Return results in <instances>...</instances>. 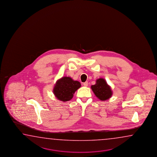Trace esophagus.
<instances>
[{
	"instance_id": "34e87169",
	"label": "esophagus",
	"mask_w": 157,
	"mask_h": 157,
	"mask_svg": "<svg viewBox=\"0 0 157 157\" xmlns=\"http://www.w3.org/2000/svg\"><path fill=\"white\" fill-rule=\"evenodd\" d=\"M83 86H88V82H87V81H86V82H84V83H83Z\"/></svg>"
}]
</instances>
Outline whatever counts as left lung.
<instances>
[{"label":"left lung","instance_id":"8db88e82","mask_svg":"<svg viewBox=\"0 0 157 157\" xmlns=\"http://www.w3.org/2000/svg\"><path fill=\"white\" fill-rule=\"evenodd\" d=\"M91 87L96 96L101 101L107 100L113 95L110 86L102 78L96 80L95 85H92Z\"/></svg>","mask_w":157,"mask_h":157}]
</instances>
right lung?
Returning <instances> with one entry per match:
<instances>
[{
    "mask_svg": "<svg viewBox=\"0 0 157 157\" xmlns=\"http://www.w3.org/2000/svg\"><path fill=\"white\" fill-rule=\"evenodd\" d=\"M81 83L70 77H63L57 81L53 92L61 101H68L74 96V93L81 87Z\"/></svg>",
    "mask_w": 157,
    "mask_h": 157,
    "instance_id": "right-lung-1",
    "label": "right lung"
}]
</instances>
